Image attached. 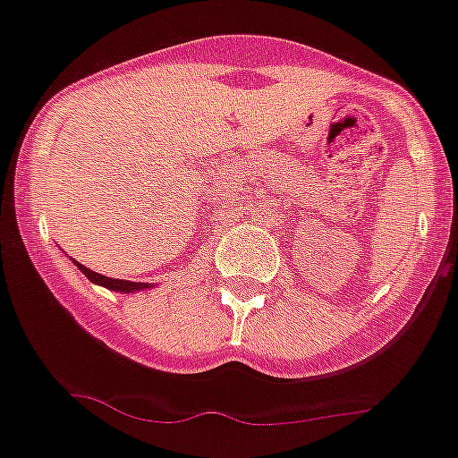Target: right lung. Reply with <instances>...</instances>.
Segmentation results:
<instances>
[{
	"label": "right lung",
	"mask_w": 458,
	"mask_h": 458,
	"mask_svg": "<svg viewBox=\"0 0 458 458\" xmlns=\"http://www.w3.org/2000/svg\"><path fill=\"white\" fill-rule=\"evenodd\" d=\"M73 264L78 266L80 273L87 275V279H91L93 284H98V286H105L109 288V291H118V293H136V291H145V288H152L154 284H143V282H127V279H114V277H105V275L96 273V270L87 268V266H82L80 261L73 259Z\"/></svg>",
	"instance_id": "right-lung-1"
}]
</instances>
